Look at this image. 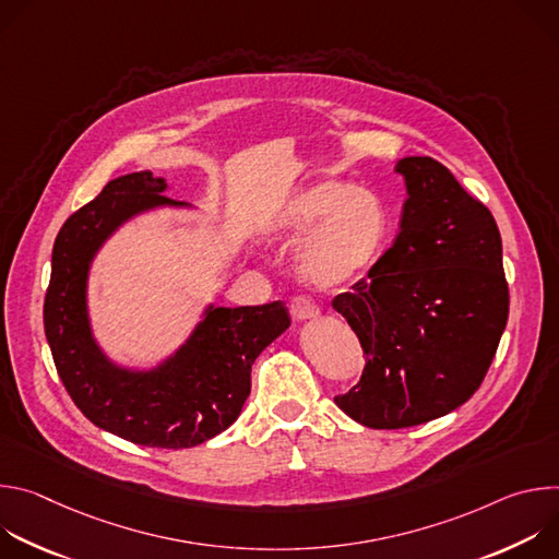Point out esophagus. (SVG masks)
<instances>
[{"label": "esophagus", "instance_id": "obj_1", "mask_svg": "<svg viewBox=\"0 0 559 559\" xmlns=\"http://www.w3.org/2000/svg\"><path fill=\"white\" fill-rule=\"evenodd\" d=\"M292 316L296 321H309V318L318 316V307L307 296H296L292 300Z\"/></svg>", "mask_w": 559, "mask_h": 559}]
</instances>
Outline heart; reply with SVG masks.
I'll return each mask as SVG.
<instances>
[{
	"instance_id": "heart-1",
	"label": "heart",
	"mask_w": 559,
	"mask_h": 559,
	"mask_svg": "<svg viewBox=\"0 0 559 559\" xmlns=\"http://www.w3.org/2000/svg\"><path fill=\"white\" fill-rule=\"evenodd\" d=\"M283 248L300 241L296 267L316 289H341L384 252L393 218L380 194L336 179H321L283 199L265 223Z\"/></svg>"
}]
</instances>
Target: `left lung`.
I'll return each mask as SVG.
<instances>
[{"mask_svg": "<svg viewBox=\"0 0 559 559\" xmlns=\"http://www.w3.org/2000/svg\"><path fill=\"white\" fill-rule=\"evenodd\" d=\"M401 234L334 309L365 369L336 405L369 429H405L464 405L485 380L509 318L502 238L491 212L431 156H405Z\"/></svg>", "mask_w": 559, "mask_h": 559, "instance_id": "8db88e82", "label": "left lung"}]
</instances>
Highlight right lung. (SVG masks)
Instances as JSON below:
<instances>
[{"mask_svg":"<svg viewBox=\"0 0 559 559\" xmlns=\"http://www.w3.org/2000/svg\"><path fill=\"white\" fill-rule=\"evenodd\" d=\"M150 170L110 181L59 229L44 300V330L59 378L93 425L158 449H190L225 431L243 412L252 365L287 328V307L205 305L201 321L170 356L152 367L117 362L99 345L88 307L91 267L108 238L154 210H194L164 197Z\"/></svg>","mask_w":559,"mask_h":559,"instance_id":"right-lung-1","label":"right lung"}]
</instances>
